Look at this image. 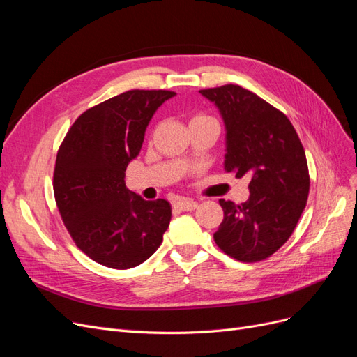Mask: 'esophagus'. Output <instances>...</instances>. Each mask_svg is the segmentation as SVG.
<instances>
[{"label":"esophagus","instance_id":"34e87169","mask_svg":"<svg viewBox=\"0 0 357 357\" xmlns=\"http://www.w3.org/2000/svg\"><path fill=\"white\" fill-rule=\"evenodd\" d=\"M172 207L180 210V211H192V210H195L198 207V202L193 201V199H189V198H180L174 202Z\"/></svg>","mask_w":357,"mask_h":357}]
</instances>
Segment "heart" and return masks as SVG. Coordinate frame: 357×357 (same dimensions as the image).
Segmentation results:
<instances>
[{"mask_svg":"<svg viewBox=\"0 0 357 357\" xmlns=\"http://www.w3.org/2000/svg\"><path fill=\"white\" fill-rule=\"evenodd\" d=\"M198 123H218V122H215V119H213L208 114L195 113L189 119V126L190 125H198Z\"/></svg>","mask_w":357,"mask_h":357,"instance_id":"heart-1","label":"heart"}]
</instances>
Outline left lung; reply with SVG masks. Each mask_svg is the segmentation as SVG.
Masks as SVG:
<instances>
[{
    "label": "left lung",
    "instance_id": "1",
    "mask_svg": "<svg viewBox=\"0 0 357 357\" xmlns=\"http://www.w3.org/2000/svg\"><path fill=\"white\" fill-rule=\"evenodd\" d=\"M226 125L225 171L250 178L243 204L219 199L223 220L214 241L240 262L274 255L294 234L310 190L305 150L287 116L238 84L199 91Z\"/></svg>",
    "mask_w": 357,
    "mask_h": 357
}]
</instances>
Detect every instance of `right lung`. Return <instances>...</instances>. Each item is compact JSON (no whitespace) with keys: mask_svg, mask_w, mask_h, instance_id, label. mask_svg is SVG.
Masks as SVG:
<instances>
[{"mask_svg":"<svg viewBox=\"0 0 357 357\" xmlns=\"http://www.w3.org/2000/svg\"><path fill=\"white\" fill-rule=\"evenodd\" d=\"M176 92L132 89L82 113L59 146L53 193L74 244L114 269L143 264L171 220L165 199L146 201L125 186V171L144 142L150 119Z\"/></svg>","mask_w":357,"mask_h":357,"instance_id":"1","label":"right lung"}]
</instances>
